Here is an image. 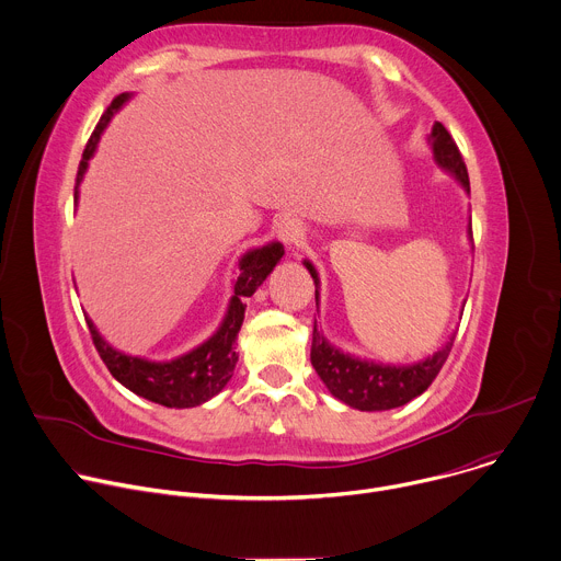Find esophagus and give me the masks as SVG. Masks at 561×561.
<instances>
[{"label":"esophagus","instance_id":"1","mask_svg":"<svg viewBox=\"0 0 561 561\" xmlns=\"http://www.w3.org/2000/svg\"><path fill=\"white\" fill-rule=\"evenodd\" d=\"M277 232H279V237H282V242L288 244V247H297V244L301 242V239H304V228H301V224H299L297 219H293V217L282 219L279 226H277Z\"/></svg>","mask_w":561,"mask_h":561}]
</instances>
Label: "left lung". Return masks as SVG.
Instances as JSON below:
<instances>
[{
	"label": "left lung",
	"mask_w": 561,
	"mask_h": 561,
	"mask_svg": "<svg viewBox=\"0 0 561 561\" xmlns=\"http://www.w3.org/2000/svg\"><path fill=\"white\" fill-rule=\"evenodd\" d=\"M431 146H433L437 164L450 171L461 182V186L470 193L463 157L455 139L450 137V133L439 122L433 126ZM470 237H472V228H470ZM304 264L317 284V273L312 264L308 262ZM450 348H453V340L426 362H420L413 366H399V368L379 366V364L359 362L355 357L340 353L317 333V327H312L310 362L317 375L327 383V388L337 399H342L344 404L359 411H388V409L404 407L411 402V399L422 394L442 370L444 362L450 355Z\"/></svg>",
	"instance_id": "obj_1"
}]
</instances>
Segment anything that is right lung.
I'll return each instance as SVG.
<instances>
[{
  "mask_svg": "<svg viewBox=\"0 0 561 561\" xmlns=\"http://www.w3.org/2000/svg\"><path fill=\"white\" fill-rule=\"evenodd\" d=\"M128 100V95H117L111 106L104 111L102 119L98 122L84 154L82 162H79L77 169V186L79 180H82L89 159L100 141L102 130L111 122L113 113ZM77 186H75V199H77ZM284 255L282 244H268L264 249L251 251L239 262V277L234 282V295L230 299L228 314L224 319L221 329L199 348L193 353L178 357L173 362H146L139 357H128L115 348H111L100 333L95 331L91 319H87L93 344L111 370V375L124 383L128 390H133L139 397L150 399L154 404H162L167 409H193L204 402H208L210 397H215L232 377L234 364H237V353H234V340L239 329H242L244 322V297H251L257 286L268 277V273L275 268L279 257Z\"/></svg>",
  "mask_w": 561,
  "mask_h": 561,
  "instance_id": "1",
  "label": "right lung"
}]
</instances>
